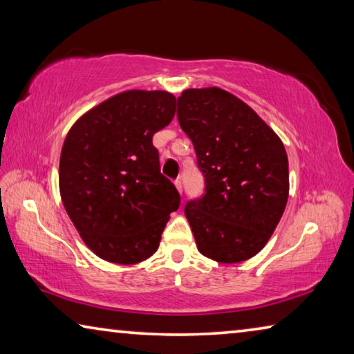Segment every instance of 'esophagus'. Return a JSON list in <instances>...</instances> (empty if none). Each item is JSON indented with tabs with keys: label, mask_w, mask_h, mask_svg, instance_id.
<instances>
[{
	"label": "esophagus",
	"mask_w": 354,
	"mask_h": 354,
	"mask_svg": "<svg viewBox=\"0 0 354 354\" xmlns=\"http://www.w3.org/2000/svg\"><path fill=\"white\" fill-rule=\"evenodd\" d=\"M175 185H176V189H178L179 194H183V181H181V178H178V179H176V181H175Z\"/></svg>",
	"instance_id": "obj_1"
}]
</instances>
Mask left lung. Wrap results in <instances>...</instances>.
Returning <instances> with one entry per match:
<instances>
[{
    "instance_id": "8db88e82",
    "label": "left lung",
    "mask_w": 354,
    "mask_h": 354,
    "mask_svg": "<svg viewBox=\"0 0 354 354\" xmlns=\"http://www.w3.org/2000/svg\"><path fill=\"white\" fill-rule=\"evenodd\" d=\"M178 122L205 176V195L184 214L203 256L221 263L259 253L289 198V160L274 131L234 95L218 87L187 88Z\"/></svg>"
}]
</instances>
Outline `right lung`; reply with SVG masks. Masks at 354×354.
I'll list each match as a JSON object with an SVG mask.
<instances>
[{
  "label": "right lung",
  "instance_id": "1",
  "mask_svg": "<svg viewBox=\"0 0 354 354\" xmlns=\"http://www.w3.org/2000/svg\"><path fill=\"white\" fill-rule=\"evenodd\" d=\"M164 91H127L87 111L65 137L59 189L84 243L101 259L131 266L159 248L181 203L160 173L153 136L175 117Z\"/></svg>",
  "mask_w": 354,
  "mask_h": 354
}]
</instances>
